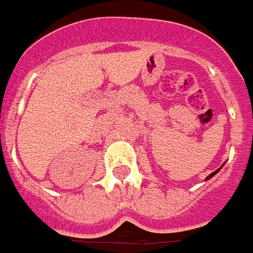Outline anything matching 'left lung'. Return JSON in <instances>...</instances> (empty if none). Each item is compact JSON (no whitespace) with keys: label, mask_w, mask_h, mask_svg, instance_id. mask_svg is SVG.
<instances>
[{"label":"left lung","mask_w":253,"mask_h":253,"mask_svg":"<svg viewBox=\"0 0 253 253\" xmlns=\"http://www.w3.org/2000/svg\"><path fill=\"white\" fill-rule=\"evenodd\" d=\"M218 172H219V169H218V170H215V172H212V173H211V174L209 175V177H208V178H206V179H209V178H211L212 175H214V174H216V173H218Z\"/></svg>","instance_id":"1"}]
</instances>
